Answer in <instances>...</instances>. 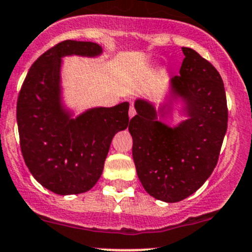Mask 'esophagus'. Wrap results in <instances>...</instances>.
<instances>
[{
	"label": "esophagus",
	"instance_id": "obj_1",
	"mask_svg": "<svg viewBox=\"0 0 252 252\" xmlns=\"http://www.w3.org/2000/svg\"><path fill=\"white\" fill-rule=\"evenodd\" d=\"M135 108H134L133 105H130V108H129V118H133L134 116H135Z\"/></svg>",
	"mask_w": 252,
	"mask_h": 252
}]
</instances>
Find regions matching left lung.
<instances>
[{"instance_id":"obj_1","label":"left lung","mask_w":252,"mask_h":252,"mask_svg":"<svg viewBox=\"0 0 252 252\" xmlns=\"http://www.w3.org/2000/svg\"><path fill=\"white\" fill-rule=\"evenodd\" d=\"M179 77L169 79L159 107L136 98L130 119L133 159L144 189L157 200L178 202L194 194L217 164L227 131L228 110L220 73L196 51L183 47ZM185 116L175 126L161 118Z\"/></svg>"}]
</instances>
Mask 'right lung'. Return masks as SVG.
<instances>
[{"label":"right lung","mask_w":252,"mask_h":252,"mask_svg":"<svg viewBox=\"0 0 252 252\" xmlns=\"http://www.w3.org/2000/svg\"><path fill=\"white\" fill-rule=\"evenodd\" d=\"M95 42L65 40L30 67L17 102L20 149L32 177L58 195L89 191L100 179L113 136L129 124V103L75 116L63 97V57L95 58Z\"/></svg>","instance_id":"add662e5"}]
</instances>
